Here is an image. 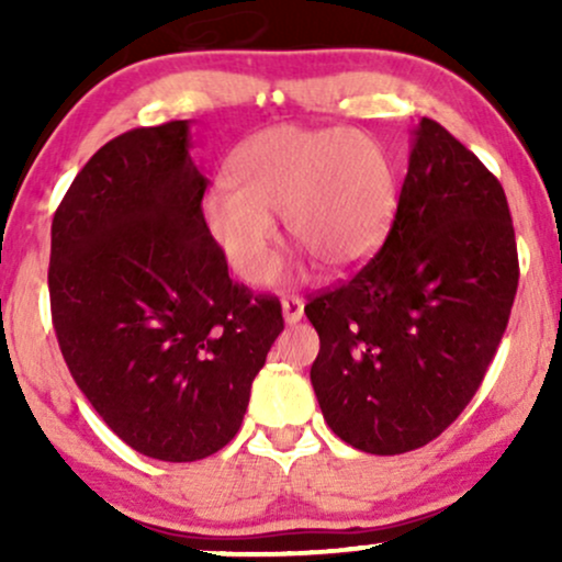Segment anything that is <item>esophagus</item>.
Masks as SVG:
<instances>
[{
    "mask_svg": "<svg viewBox=\"0 0 562 562\" xmlns=\"http://www.w3.org/2000/svg\"><path fill=\"white\" fill-rule=\"evenodd\" d=\"M282 317H285L288 325H295V322H301L303 301L299 299V295H288V299H282Z\"/></svg>",
    "mask_w": 562,
    "mask_h": 562,
    "instance_id": "obj_1",
    "label": "esophagus"
}]
</instances>
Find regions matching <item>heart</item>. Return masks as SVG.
I'll list each match as a JSON object with an SVG mask.
<instances>
[{"label": "heart", "mask_w": 562, "mask_h": 562, "mask_svg": "<svg viewBox=\"0 0 562 562\" xmlns=\"http://www.w3.org/2000/svg\"><path fill=\"white\" fill-rule=\"evenodd\" d=\"M229 182L203 195L200 214L237 277L261 285L277 269V224L325 272L362 267L396 214V171L375 137L348 128L272 126L232 156Z\"/></svg>", "instance_id": "b5f03b06"}]
</instances>
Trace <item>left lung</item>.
<instances>
[{
  "instance_id": "8db88e82",
  "label": "left lung",
  "mask_w": 562,
  "mask_h": 562,
  "mask_svg": "<svg viewBox=\"0 0 562 562\" xmlns=\"http://www.w3.org/2000/svg\"><path fill=\"white\" fill-rule=\"evenodd\" d=\"M383 248L306 303L312 385L333 434L367 454L441 436L479 391L518 290L499 179L436 121L415 128Z\"/></svg>"
}]
</instances>
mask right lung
Segmentation results:
<instances>
[{
    "mask_svg": "<svg viewBox=\"0 0 562 562\" xmlns=\"http://www.w3.org/2000/svg\"><path fill=\"white\" fill-rule=\"evenodd\" d=\"M205 187L190 121L132 128L89 158L53 218L63 359L108 428L164 462L227 447L285 327L274 295L229 280Z\"/></svg>",
    "mask_w": 562,
    "mask_h": 562,
    "instance_id": "obj_1",
    "label": "right lung"
}]
</instances>
